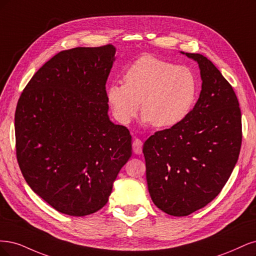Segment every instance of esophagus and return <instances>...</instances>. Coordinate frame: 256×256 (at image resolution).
<instances>
[{
  "label": "esophagus",
  "instance_id": "obj_1",
  "mask_svg": "<svg viewBox=\"0 0 256 256\" xmlns=\"http://www.w3.org/2000/svg\"><path fill=\"white\" fill-rule=\"evenodd\" d=\"M133 151L135 154L140 155L142 153V142L140 139H135L133 142Z\"/></svg>",
  "mask_w": 256,
  "mask_h": 256
}]
</instances>
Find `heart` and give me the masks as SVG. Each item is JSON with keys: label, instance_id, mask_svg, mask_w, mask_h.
I'll return each instance as SVG.
<instances>
[{"label": "heart", "instance_id": "heart-1", "mask_svg": "<svg viewBox=\"0 0 256 256\" xmlns=\"http://www.w3.org/2000/svg\"><path fill=\"white\" fill-rule=\"evenodd\" d=\"M123 83L106 90L110 110L121 124H128L139 112L142 121L160 128H172L190 114L198 94L194 73L151 55L140 57L123 76Z\"/></svg>", "mask_w": 256, "mask_h": 256}]
</instances>
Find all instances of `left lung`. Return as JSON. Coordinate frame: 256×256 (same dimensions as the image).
Returning a JSON list of instances; mask_svg holds the SVG:
<instances>
[{
    "label": "left lung",
    "mask_w": 256,
    "mask_h": 256,
    "mask_svg": "<svg viewBox=\"0 0 256 256\" xmlns=\"http://www.w3.org/2000/svg\"><path fill=\"white\" fill-rule=\"evenodd\" d=\"M180 53L199 64L200 96L183 122L156 132L142 149L151 199L176 217L190 215L219 194L237 162L242 138L232 86L205 56Z\"/></svg>",
    "instance_id": "1"
}]
</instances>
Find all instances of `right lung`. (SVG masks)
<instances>
[{
    "mask_svg": "<svg viewBox=\"0 0 256 256\" xmlns=\"http://www.w3.org/2000/svg\"><path fill=\"white\" fill-rule=\"evenodd\" d=\"M112 44L56 54L30 78L14 114L16 149L32 192L69 216H86L108 201L132 156V136L108 117L106 80Z\"/></svg>",
    "mask_w": 256,
    "mask_h": 256,
    "instance_id": "1",
    "label": "right lung"
}]
</instances>
